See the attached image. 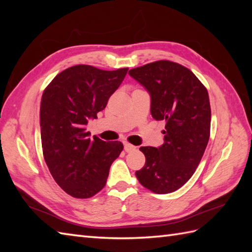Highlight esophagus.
<instances>
[{
	"instance_id": "esophagus-1",
	"label": "esophagus",
	"mask_w": 252,
	"mask_h": 252,
	"mask_svg": "<svg viewBox=\"0 0 252 252\" xmlns=\"http://www.w3.org/2000/svg\"><path fill=\"white\" fill-rule=\"evenodd\" d=\"M135 149H136V147H135V146H133L132 144H130V143H125V151H126V153L134 152Z\"/></svg>"
}]
</instances>
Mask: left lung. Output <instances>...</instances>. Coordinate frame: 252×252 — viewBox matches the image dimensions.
I'll use <instances>...</instances> for the list:
<instances>
[{
	"mask_svg": "<svg viewBox=\"0 0 252 252\" xmlns=\"http://www.w3.org/2000/svg\"><path fill=\"white\" fill-rule=\"evenodd\" d=\"M129 74L151 95L154 119L165 120L164 143L141 147L145 165L138 182L156 194H169L194 174L210 137L211 108L207 89L189 69L158 61L131 69Z\"/></svg>",
	"mask_w": 252,
	"mask_h": 252,
	"instance_id": "1",
	"label": "left lung"
}]
</instances>
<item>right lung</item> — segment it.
<instances>
[{"mask_svg": "<svg viewBox=\"0 0 252 252\" xmlns=\"http://www.w3.org/2000/svg\"><path fill=\"white\" fill-rule=\"evenodd\" d=\"M127 68L114 71L77 65L58 73L41 99L40 126L45 162L56 183L74 198L103 189L121 142L89 138L85 126L96 119L119 88Z\"/></svg>", "mask_w": 252, "mask_h": 252, "instance_id": "right-lung-1", "label": "right lung"}]
</instances>
